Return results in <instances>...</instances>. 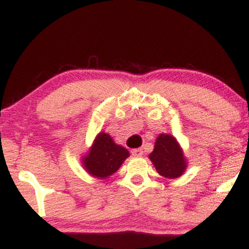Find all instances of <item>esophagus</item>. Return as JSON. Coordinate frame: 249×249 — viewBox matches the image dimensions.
Returning a JSON list of instances; mask_svg holds the SVG:
<instances>
[{"label":"esophagus","instance_id":"34e87169","mask_svg":"<svg viewBox=\"0 0 249 249\" xmlns=\"http://www.w3.org/2000/svg\"><path fill=\"white\" fill-rule=\"evenodd\" d=\"M131 153H132L133 157H142L144 151H142V148H134V150L131 151Z\"/></svg>","mask_w":249,"mask_h":249}]
</instances>
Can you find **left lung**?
I'll use <instances>...</instances> for the list:
<instances>
[{
  "instance_id": "1",
  "label": "left lung",
  "mask_w": 249,
  "mask_h": 249,
  "mask_svg": "<svg viewBox=\"0 0 249 249\" xmlns=\"http://www.w3.org/2000/svg\"><path fill=\"white\" fill-rule=\"evenodd\" d=\"M157 172L167 179L181 177L187 168L184 151L173 136L161 133L157 137L154 148L148 156Z\"/></svg>"
}]
</instances>
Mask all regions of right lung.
Wrapping results in <instances>:
<instances>
[{
	"label": "right lung",
	"instance_id": "obj_1",
	"mask_svg": "<svg viewBox=\"0 0 249 249\" xmlns=\"http://www.w3.org/2000/svg\"><path fill=\"white\" fill-rule=\"evenodd\" d=\"M130 153L122 145L116 144L110 134L99 132L88 153L82 157V164L90 176L107 179L118 171Z\"/></svg>",
	"mask_w": 249,
	"mask_h": 249
}]
</instances>
